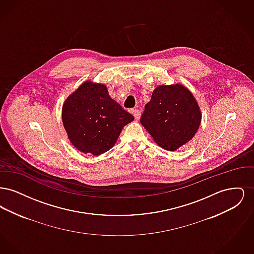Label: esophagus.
<instances>
[{"label":"esophagus","mask_w":254,"mask_h":254,"mask_svg":"<svg viewBox=\"0 0 254 254\" xmlns=\"http://www.w3.org/2000/svg\"><path fill=\"white\" fill-rule=\"evenodd\" d=\"M132 114L136 121H138V120L140 119V117H141V111H140L139 109H134V110H132Z\"/></svg>","instance_id":"obj_1"}]
</instances>
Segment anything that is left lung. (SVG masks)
I'll use <instances>...</instances> for the list:
<instances>
[{"label": "left lung", "mask_w": 254, "mask_h": 254, "mask_svg": "<svg viewBox=\"0 0 254 254\" xmlns=\"http://www.w3.org/2000/svg\"><path fill=\"white\" fill-rule=\"evenodd\" d=\"M201 118L199 106L187 87L160 85L145 105L140 122L158 145L173 151L193 138Z\"/></svg>", "instance_id": "left-lung-1"}]
</instances>
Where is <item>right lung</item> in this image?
Listing matches in <instances>:
<instances>
[{
	"label": "right lung",
	"instance_id": "obj_1",
	"mask_svg": "<svg viewBox=\"0 0 254 254\" xmlns=\"http://www.w3.org/2000/svg\"><path fill=\"white\" fill-rule=\"evenodd\" d=\"M63 124L76 148L100 155L116 143L123 127L134 120L130 113L109 95L105 85L89 81L66 99Z\"/></svg>",
	"mask_w": 254,
	"mask_h": 254
}]
</instances>
